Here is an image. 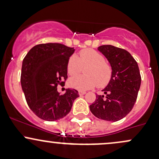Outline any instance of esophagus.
<instances>
[{
	"mask_svg": "<svg viewBox=\"0 0 159 159\" xmlns=\"http://www.w3.org/2000/svg\"><path fill=\"white\" fill-rule=\"evenodd\" d=\"M85 91H78V94L80 95V96H82V95H84V94H85Z\"/></svg>",
	"mask_w": 159,
	"mask_h": 159,
	"instance_id": "1",
	"label": "esophagus"
}]
</instances>
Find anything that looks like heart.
Returning <instances> with one entry per match:
<instances>
[{
  "instance_id": "obj_1",
  "label": "heart",
  "mask_w": 159,
  "mask_h": 159,
  "mask_svg": "<svg viewBox=\"0 0 159 159\" xmlns=\"http://www.w3.org/2000/svg\"><path fill=\"white\" fill-rule=\"evenodd\" d=\"M66 68L70 76L78 75L84 68V75L72 78L68 81L71 88L79 91L91 89L97 85L98 88H103L112 78L111 67L105 61L101 53L91 49L81 50L79 58L76 55L70 56Z\"/></svg>"
}]
</instances>
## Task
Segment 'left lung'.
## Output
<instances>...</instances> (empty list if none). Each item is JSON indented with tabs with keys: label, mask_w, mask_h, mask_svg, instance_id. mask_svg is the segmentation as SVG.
Here are the masks:
<instances>
[{
	"label": "left lung",
	"mask_w": 159,
	"mask_h": 159,
	"mask_svg": "<svg viewBox=\"0 0 159 159\" xmlns=\"http://www.w3.org/2000/svg\"><path fill=\"white\" fill-rule=\"evenodd\" d=\"M98 50L109 61L112 78L102 90L106 95H97L90 110L99 119L116 122L124 118L136 103L141 84L139 69L126 50L111 45L101 46Z\"/></svg>",
	"instance_id": "1"
}]
</instances>
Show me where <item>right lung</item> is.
Segmentation results:
<instances>
[{
  "label": "right lung",
  "mask_w": 159,
  "mask_h": 159,
  "mask_svg": "<svg viewBox=\"0 0 159 159\" xmlns=\"http://www.w3.org/2000/svg\"><path fill=\"white\" fill-rule=\"evenodd\" d=\"M75 52L59 43L35 46L23 60L20 82L28 106L40 119L56 121L65 117L79 97L78 91L66 89L64 94L57 91L67 75V62Z\"/></svg>",
  "instance_id": "obj_1"
}]
</instances>
